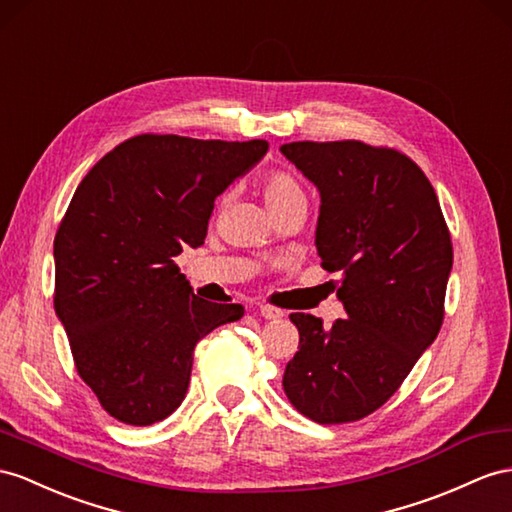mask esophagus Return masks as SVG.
I'll use <instances>...</instances> for the list:
<instances>
[{
	"instance_id": "1",
	"label": "esophagus",
	"mask_w": 512,
	"mask_h": 512,
	"mask_svg": "<svg viewBox=\"0 0 512 512\" xmlns=\"http://www.w3.org/2000/svg\"><path fill=\"white\" fill-rule=\"evenodd\" d=\"M259 316H264L266 320H279V318L285 316V311L279 309V307H272V305H261Z\"/></svg>"
}]
</instances>
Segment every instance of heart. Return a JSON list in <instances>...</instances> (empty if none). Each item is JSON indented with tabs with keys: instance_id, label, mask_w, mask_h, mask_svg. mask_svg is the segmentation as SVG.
I'll return each instance as SVG.
<instances>
[{
	"instance_id": "heart-1",
	"label": "heart",
	"mask_w": 512,
	"mask_h": 512,
	"mask_svg": "<svg viewBox=\"0 0 512 512\" xmlns=\"http://www.w3.org/2000/svg\"><path fill=\"white\" fill-rule=\"evenodd\" d=\"M259 192L272 214L294 205H305V190L300 188V183L287 170L281 168L268 170L266 175H261Z\"/></svg>"
}]
</instances>
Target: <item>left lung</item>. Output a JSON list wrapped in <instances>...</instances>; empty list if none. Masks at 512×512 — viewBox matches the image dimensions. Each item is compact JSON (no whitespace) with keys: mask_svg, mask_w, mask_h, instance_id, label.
Returning <instances> with one entry per match:
<instances>
[{"mask_svg":"<svg viewBox=\"0 0 512 512\" xmlns=\"http://www.w3.org/2000/svg\"><path fill=\"white\" fill-rule=\"evenodd\" d=\"M281 153L320 192L316 248L339 272L344 320L292 313L300 342L283 389L298 413L346 424L383 406L435 342L452 240L411 157L359 140L290 142Z\"/></svg>","mask_w":512,"mask_h":512,"instance_id":"obj_1","label":"left lung"}]
</instances>
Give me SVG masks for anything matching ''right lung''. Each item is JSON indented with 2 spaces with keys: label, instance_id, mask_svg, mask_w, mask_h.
I'll return each instance as SVG.
<instances>
[{
  "label": "right lung",
  "instance_id": "right-lung-1",
  "mask_svg": "<svg viewBox=\"0 0 512 512\" xmlns=\"http://www.w3.org/2000/svg\"><path fill=\"white\" fill-rule=\"evenodd\" d=\"M266 151V140L142 134L77 186L54 240V307L77 374L119 422L173 413L196 342L244 316L242 305L194 296L175 257L203 244L216 196Z\"/></svg>",
  "mask_w": 512,
  "mask_h": 512
}]
</instances>
